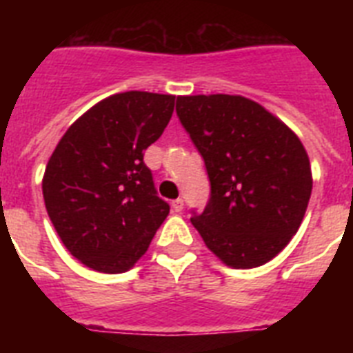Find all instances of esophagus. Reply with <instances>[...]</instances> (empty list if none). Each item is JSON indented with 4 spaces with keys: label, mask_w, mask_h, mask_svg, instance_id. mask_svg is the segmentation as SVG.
Masks as SVG:
<instances>
[{
    "label": "esophagus",
    "mask_w": 353,
    "mask_h": 353,
    "mask_svg": "<svg viewBox=\"0 0 353 353\" xmlns=\"http://www.w3.org/2000/svg\"><path fill=\"white\" fill-rule=\"evenodd\" d=\"M183 199L181 198H177V199H174V201H172V209L176 210V212H181L183 210Z\"/></svg>",
    "instance_id": "obj_1"
}]
</instances>
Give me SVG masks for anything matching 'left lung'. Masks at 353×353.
Returning <instances> with one entry per match:
<instances>
[{
  "label": "left lung",
  "mask_w": 353,
  "mask_h": 353,
  "mask_svg": "<svg viewBox=\"0 0 353 353\" xmlns=\"http://www.w3.org/2000/svg\"><path fill=\"white\" fill-rule=\"evenodd\" d=\"M176 112L209 174V203L190 218L205 245L234 269L273 260L299 231L312 196L301 139L240 95L177 97Z\"/></svg>",
  "instance_id": "1"
}]
</instances>
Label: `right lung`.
I'll return each mask as SVG.
<instances>
[{"mask_svg": "<svg viewBox=\"0 0 353 353\" xmlns=\"http://www.w3.org/2000/svg\"><path fill=\"white\" fill-rule=\"evenodd\" d=\"M174 102L148 91L108 97L52 152L41 181L47 214L88 268L112 274L133 268L170 212L143 157L165 132Z\"/></svg>", "mask_w": 353, "mask_h": 353, "instance_id": "obj_1", "label": "right lung"}]
</instances>
